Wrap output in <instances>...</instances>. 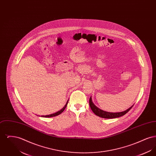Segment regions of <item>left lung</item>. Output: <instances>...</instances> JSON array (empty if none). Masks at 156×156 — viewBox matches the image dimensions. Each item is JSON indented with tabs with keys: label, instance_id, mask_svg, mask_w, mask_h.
Returning a JSON list of instances; mask_svg holds the SVG:
<instances>
[{
	"label": "left lung",
	"instance_id": "1",
	"mask_svg": "<svg viewBox=\"0 0 156 156\" xmlns=\"http://www.w3.org/2000/svg\"><path fill=\"white\" fill-rule=\"evenodd\" d=\"M89 105H90V109L96 115H97L98 116H99L102 118H105V119H113V118H116L122 116L129 111L133 106V105L130 108H129L126 111L121 112H116V113L108 112L104 111L103 110H101L97 107L92 102L91 97H90V99H89Z\"/></svg>",
	"mask_w": 156,
	"mask_h": 156
}]
</instances>
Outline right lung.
I'll return each mask as SVG.
<instances>
[{
  "label": "right lung",
  "instance_id": "add662e5",
  "mask_svg": "<svg viewBox=\"0 0 156 156\" xmlns=\"http://www.w3.org/2000/svg\"><path fill=\"white\" fill-rule=\"evenodd\" d=\"M68 102V101H67V103L66 104V105L64 106V107L61 109L59 111L57 112L56 113H53V114H51V115H45V116H41V117H44V118H51V117H54V116H57V115H59V114H61L62 112L64 111V109H66V108L67 107V104Z\"/></svg>",
  "mask_w": 156,
  "mask_h": 156
}]
</instances>
